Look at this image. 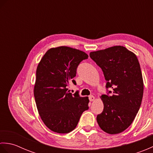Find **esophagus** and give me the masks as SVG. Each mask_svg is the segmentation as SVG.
Listing matches in <instances>:
<instances>
[{
	"label": "esophagus",
	"instance_id": "obj_1",
	"mask_svg": "<svg viewBox=\"0 0 153 153\" xmlns=\"http://www.w3.org/2000/svg\"><path fill=\"white\" fill-rule=\"evenodd\" d=\"M89 99L90 101H93V100H95V97L93 96V95H90L89 97Z\"/></svg>",
	"mask_w": 153,
	"mask_h": 153
}]
</instances>
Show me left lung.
I'll list each match as a JSON object with an SVG mask.
<instances>
[{"label": "left lung", "mask_w": 153, "mask_h": 153, "mask_svg": "<svg viewBox=\"0 0 153 153\" xmlns=\"http://www.w3.org/2000/svg\"><path fill=\"white\" fill-rule=\"evenodd\" d=\"M89 56L102 69L108 92L101 96L104 109L97 123L107 134H120L131 124L141 105L143 81L138 59L122 46L91 52Z\"/></svg>", "instance_id": "left-lung-1"}]
</instances>
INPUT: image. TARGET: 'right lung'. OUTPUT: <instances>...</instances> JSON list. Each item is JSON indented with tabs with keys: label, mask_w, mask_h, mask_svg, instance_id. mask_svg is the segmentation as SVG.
I'll use <instances>...</instances> for the list:
<instances>
[{
	"label": "right lung",
	"mask_w": 153,
	"mask_h": 153,
	"mask_svg": "<svg viewBox=\"0 0 153 153\" xmlns=\"http://www.w3.org/2000/svg\"><path fill=\"white\" fill-rule=\"evenodd\" d=\"M84 52L68 47L52 48L39 63L34 97L41 120L48 128L67 134L76 128L82 113L89 109L88 97L71 94L68 87L76 76L81 62L88 58Z\"/></svg>",
	"instance_id": "obj_1"
}]
</instances>
